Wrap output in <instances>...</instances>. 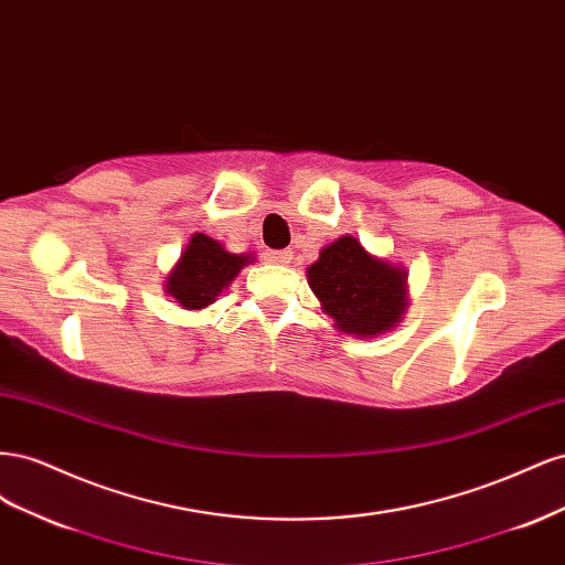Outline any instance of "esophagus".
<instances>
[{
	"label": "esophagus",
	"mask_w": 565,
	"mask_h": 565,
	"mask_svg": "<svg viewBox=\"0 0 565 565\" xmlns=\"http://www.w3.org/2000/svg\"><path fill=\"white\" fill-rule=\"evenodd\" d=\"M266 259L270 264H278V266H287L289 262H292V252L289 249H273L266 254Z\"/></svg>",
	"instance_id": "1"
}]
</instances>
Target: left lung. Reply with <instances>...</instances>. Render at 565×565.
Returning <instances> with one entry per match:
<instances>
[{
  "label": "left lung",
  "mask_w": 565,
  "mask_h": 565,
  "mask_svg": "<svg viewBox=\"0 0 565 565\" xmlns=\"http://www.w3.org/2000/svg\"><path fill=\"white\" fill-rule=\"evenodd\" d=\"M306 280L334 328L358 339L398 328L409 306L405 266L370 254L355 235L322 247L318 262L306 268Z\"/></svg>",
  "instance_id": "left-lung-1"
}]
</instances>
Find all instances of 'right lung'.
Here are the masks:
<instances>
[{"label":"right lung","mask_w":565,"mask_h":565,"mask_svg":"<svg viewBox=\"0 0 565 565\" xmlns=\"http://www.w3.org/2000/svg\"><path fill=\"white\" fill-rule=\"evenodd\" d=\"M252 262L254 254H233L214 237L193 233L179 262L167 273L162 287L167 297H172L181 309L200 311L212 306L216 297L231 287L237 273Z\"/></svg>","instance_id":"right-lung-1"}]
</instances>
